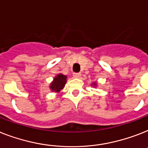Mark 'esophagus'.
I'll use <instances>...</instances> for the list:
<instances>
[{"label":"esophagus","instance_id":"1","mask_svg":"<svg viewBox=\"0 0 148 148\" xmlns=\"http://www.w3.org/2000/svg\"><path fill=\"white\" fill-rule=\"evenodd\" d=\"M73 76L75 78H80L81 77V74L80 73H74Z\"/></svg>","mask_w":148,"mask_h":148}]
</instances>
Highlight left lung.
<instances>
[{
  "mask_svg": "<svg viewBox=\"0 0 148 148\" xmlns=\"http://www.w3.org/2000/svg\"><path fill=\"white\" fill-rule=\"evenodd\" d=\"M91 86H94V87H97V82L92 83V84H91Z\"/></svg>",
  "mask_w": 148,
  "mask_h": 148,
  "instance_id": "1",
  "label": "left lung"
}]
</instances>
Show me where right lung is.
Returning a JSON list of instances; mask_svg holds the SVG:
<instances>
[{"instance_id":"add662e5","label":"right lung","mask_w":148,"mask_h":148,"mask_svg":"<svg viewBox=\"0 0 148 148\" xmlns=\"http://www.w3.org/2000/svg\"><path fill=\"white\" fill-rule=\"evenodd\" d=\"M67 82V76L63 74H58L54 77L53 80L49 85V89L51 91L55 93H59L62 89L64 87Z\"/></svg>"}]
</instances>
